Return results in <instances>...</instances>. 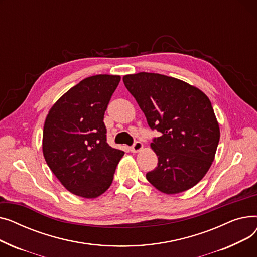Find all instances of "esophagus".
I'll return each instance as SVG.
<instances>
[{
  "instance_id": "obj_1",
  "label": "esophagus",
  "mask_w": 257,
  "mask_h": 257,
  "mask_svg": "<svg viewBox=\"0 0 257 257\" xmlns=\"http://www.w3.org/2000/svg\"><path fill=\"white\" fill-rule=\"evenodd\" d=\"M143 147H144V145L141 142H136L131 146L130 151L132 153H137V152H139V151H141L143 149Z\"/></svg>"
}]
</instances>
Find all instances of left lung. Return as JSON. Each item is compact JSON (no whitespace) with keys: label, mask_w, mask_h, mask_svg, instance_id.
Returning <instances> with one entry per match:
<instances>
[{"label":"left lung","mask_w":257,"mask_h":257,"mask_svg":"<svg viewBox=\"0 0 257 257\" xmlns=\"http://www.w3.org/2000/svg\"><path fill=\"white\" fill-rule=\"evenodd\" d=\"M123 81L148 125L161 133L150 145L158 164L147 180L168 195L190 190L209 170L220 141L209 99L184 81L160 74L142 72Z\"/></svg>","instance_id":"left-lung-1"}]
</instances>
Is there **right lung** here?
<instances>
[{
	"instance_id": "add662e5",
	"label": "right lung",
	"mask_w": 257,
	"mask_h": 257,
	"mask_svg": "<svg viewBox=\"0 0 257 257\" xmlns=\"http://www.w3.org/2000/svg\"><path fill=\"white\" fill-rule=\"evenodd\" d=\"M119 76L83 79L52 106L44 126L46 163L72 194L92 199L105 193L123 151L107 144L104 113Z\"/></svg>"
}]
</instances>
